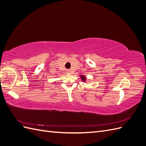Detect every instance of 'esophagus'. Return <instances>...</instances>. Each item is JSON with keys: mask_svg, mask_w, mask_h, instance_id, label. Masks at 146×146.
<instances>
[{"mask_svg": "<svg viewBox=\"0 0 146 146\" xmlns=\"http://www.w3.org/2000/svg\"><path fill=\"white\" fill-rule=\"evenodd\" d=\"M66 72H67V74H70V72H71V71H70V70L67 69V70H66Z\"/></svg>", "mask_w": 146, "mask_h": 146, "instance_id": "obj_1", "label": "esophagus"}]
</instances>
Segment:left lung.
I'll return each instance as SVG.
<instances>
[{
    "label": "left lung",
    "mask_w": 146,
    "mask_h": 146,
    "mask_svg": "<svg viewBox=\"0 0 146 146\" xmlns=\"http://www.w3.org/2000/svg\"><path fill=\"white\" fill-rule=\"evenodd\" d=\"M80 77H81V79H82V80L83 81V82H85V80H86V77L84 76H80Z\"/></svg>",
    "instance_id": "left-lung-1"
}]
</instances>
